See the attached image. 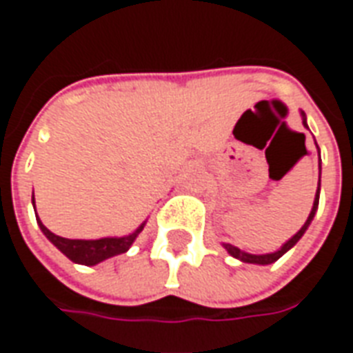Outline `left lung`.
Instances as JSON below:
<instances>
[{"label":"left lung","instance_id":"obj_1","mask_svg":"<svg viewBox=\"0 0 353 353\" xmlns=\"http://www.w3.org/2000/svg\"><path fill=\"white\" fill-rule=\"evenodd\" d=\"M303 124L308 128V124H306V117H304L303 113ZM319 151V149H318ZM319 181H321V164H319ZM318 204H319V185H318V191H316V199H314V206H312V212L310 215H308V219H306V223H304L303 227H301V230L296 232L295 236L289 238L285 244L281 245L278 252L274 253H265V255H253V253H245L242 252V250H238L236 245H230V244H223V248L227 250V252L234 257V259H240L242 263H253V265H270V263H274V261H278L283 255V253H288L293 245L303 238V234L306 232V229L310 227L312 219H314V215H316V210H318Z\"/></svg>","mask_w":353,"mask_h":353}]
</instances>
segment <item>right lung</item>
<instances>
[{
    "label": "right lung",
    "mask_w": 353,
    "mask_h": 353,
    "mask_svg": "<svg viewBox=\"0 0 353 353\" xmlns=\"http://www.w3.org/2000/svg\"><path fill=\"white\" fill-rule=\"evenodd\" d=\"M34 200V199H32ZM35 208V200H34ZM37 225L43 230V234L49 238L52 244L57 245L60 252L64 253L65 257L73 263H79V265L94 266L101 263V261L109 259V257H115L121 253L128 252L130 245L134 244V240L138 238V234L143 230L145 223H141L138 229L134 230L128 236L121 238H100V240H70V238L57 236L54 232H50L37 217Z\"/></svg>",
    "instance_id": "add662e5"
}]
</instances>
